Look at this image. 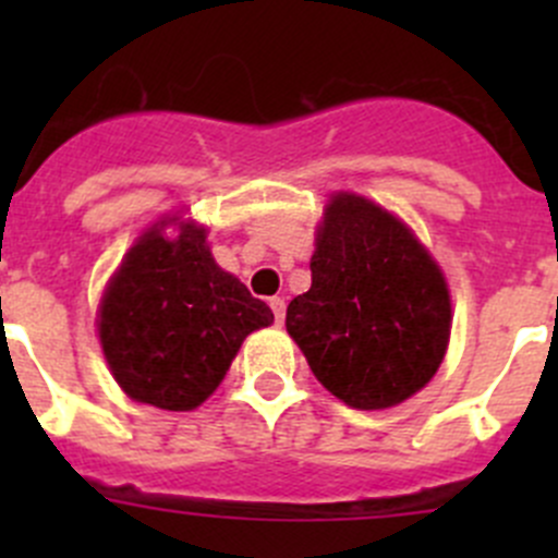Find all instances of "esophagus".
Here are the masks:
<instances>
[{
	"instance_id": "esophagus-1",
	"label": "esophagus",
	"mask_w": 558,
	"mask_h": 558,
	"mask_svg": "<svg viewBox=\"0 0 558 558\" xmlns=\"http://www.w3.org/2000/svg\"><path fill=\"white\" fill-rule=\"evenodd\" d=\"M269 307H272V313H275V324H283V318H286V300L283 296H272V300H269Z\"/></svg>"
}]
</instances>
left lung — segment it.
<instances>
[{"mask_svg":"<svg viewBox=\"0 0 558 558\" xmlns=\"http://www.w3.org/2000/svg\"><path fill=\"white\" fill-rule=\"evenodd\" d=\"M311 272L286 329L326 391L356 410H384L435 378L451 337V294L408 223L340 191L318 223Z\"/></svg>","mask_w":558,"mask_h":558,"instance_id":"obj_1","label":"left lung"}]
</instances>
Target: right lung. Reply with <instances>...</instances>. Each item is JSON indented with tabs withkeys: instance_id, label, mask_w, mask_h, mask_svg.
<instances>
[{
	"instance_id": "right-lung-1",
	"label": "right lung",
	"mask_w": 558,
	"mask_h": 558,
	"mask_svg": "<svg viewBox=\"0 0 558 558\" xmlns=\"http://www.w3.org/2000/svg\"><path fill=\"white\" fill-rule=\"evenodd\" d=\"M174 222L179 234L167 239ZM272 311L207 247V229L178 216L154 223L123 256L99 302V342L134 402L194 410L216 391L251 331Z\"/></svg>"
}]
</instances>
